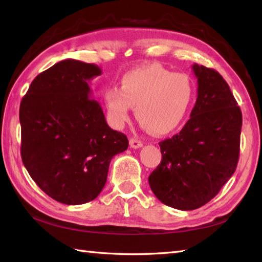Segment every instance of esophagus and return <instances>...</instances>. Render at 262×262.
I'll return each instance as SVG.
<instances>
[{
  "instance_id": "obj_1",
  "label": "esophagus",
  "mask_w": 262,
  "mask_h": 262,
  "mask_svg": "<svg viewBox=\"0 0 262 262\" xmlns=\"http://www.w3.org/2000/svg\"><path fill=\"white\" fill-rule=\"evenodd\" d=\"M129 144H130L132 148L139 149V148L142 147V145H143V142H142L141 140H137V139H130L129 140Z\"/></svg>"
}]
</instances>
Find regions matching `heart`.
<instances>
[{
	"mask_svg": "<svg viewBox=\"0 0 262 262\" xmlns=\"http://www.w3.org/2000/svg\"><path fill=\"white\" fill-rule=\"evenodd\" d=\"M194 98L187 75L147 64L123 75L120 89L106 90L104 100L111 122L122 127L129 120L130 106L142 126L155 135H166L183 125Z\"/></svg>",
	"mask_w": 262,
	"mask_h": 262,
	"instance_id": "heart-1",
	"label": "heart"
}]
</instances>
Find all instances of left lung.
I'll list each match as a JSON object with an SVG mask.
<instances>
[{
  "label": "left lung",
  "mask_w": 262,
  "mask_h": 262,
  "mask_svg": "<svg viewBox=\"0 0 262 262\" xmlns=\"http://www.w3.org/2000/svg\"><path fill=\"white\" fill-rule=\"evenodd\" d=\"M198 98L179 134L159 143L162 162L149 176L150 188L164 205L200 208L217 195L236 171L243 117L225 79L194 63Z\"/></svg>",
  "instance_id": "8db88e82"
}]
</instances>
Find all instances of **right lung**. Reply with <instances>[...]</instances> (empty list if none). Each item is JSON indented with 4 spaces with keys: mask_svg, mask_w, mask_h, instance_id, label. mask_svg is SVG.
<instances>
[{
    "mask_svg": "<svg viewBox=\"0 0 262 262\" xmlns=\"http://www.w3.org/2000/svg\"><path fill=\"white\" fill-rule=\"evenodd\" d=\"M94 63L67 59L39 74L21 99V161L48 196L83 205L98 196L111 159L128 148L125 134L106 122L89 83Z\"/></svg>",
    "mask_w": 262,
    "mask_h": 262,
    "instance_id": "1",
    "label": "right lung"
}]
</instances>
